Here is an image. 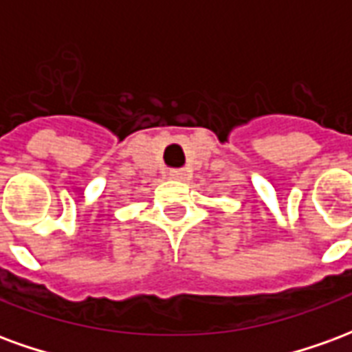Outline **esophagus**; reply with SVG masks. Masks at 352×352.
Returning <instances> with one entry per match:
<instances>
[{
    "label": "esophagus",
    "mask_w": 352,
    "mask_h": 352,
    "mask_svg": "<svg viewBox=\"0 0 352 352\" xmlns=\"http://www.w3.org/2000/svg\"><path fill=\"white\" fill-rule=\"evenodd\" d=\"M186 175H188L186 169H171V171H169V177H171V179H186Z\"/></svg>",
    "instance_id": "esophagus-1"
}]
</instances>
